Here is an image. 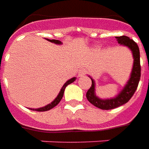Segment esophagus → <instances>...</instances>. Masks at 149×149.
Segmentation results:
<instances>
[{"mask_svg":"<svg viewBox=\"0 0 149 149\" xmlns=\"http://www.w3.org/2000/svg\"><path fill=\"white\" fill-rule=\"evenodd\" d=\"M86 70L85 69H81V70H80L79 71V72H78V75H79V77H84V75L86 74Z\"/></svg>","mask_w":149,"mask_h":149,"instance_id":"34e87169","label":"esophagus"}]
</instances>
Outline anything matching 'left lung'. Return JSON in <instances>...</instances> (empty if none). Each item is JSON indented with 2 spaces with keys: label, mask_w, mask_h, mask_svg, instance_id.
Here are the masks:
<instances>
[{
  "label": "left lung",
  "mask_w": 149,
  "mask_h": 149,
  "mask_svg": "<svg viewBox=\"0 0 149 149\" xmlns=\"http://www.w3.org/2000/svg\"><path fill=\"white\" fill-rule=\"evenodd\" d=\"M117 42L120 45L126 46L131 50L133 56V65L130 77L126 83L124 88L122 89L116 97L109 99H101L96 95L95 93V81L92 77V86L88 90L86 97L88 100L94 106L99 108L100 109L109 110L121 106L128 102L133 96V94L137 88L139 81L141 79V63H140V50L137 44L133 40L130 39L126 36L116 37Z\"/></svg>",
  "instance_id": "left-lung-1"
}]
</instances>
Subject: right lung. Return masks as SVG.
I'll return each instance as SVG.
<instances>
[{
    "label": "right lung",
    "mask_w": 149,
    "mask_h": 149,
    "mask_svg": "<svg viewBox=\"0 0 149 149\" xmlns=\"http://www.w3.org/2000/svg\"><path fill=\"white\" fill-rule=\"evenodd\" d=\"M46 40H49V41H50V42L56 44V45H61L62 44L61 41H60V40H49V39H46ZM76 79H77L76 77H72L71 78L70 80H68V81H66V82H65V84H64V85H63V87L61 88V89L60 93H59V94L57 95V97H56L55 100H53V101H52L51 103L49 104H47V105H45V107H42V108H39V109H31L36 110V111H38V112H45V111H48V110L52 109V108H54L55 106H56V105L60 103V101H61V100L62 99V97H63L64 92H65V88L67 87V85L70 84L71 83H72V82H74Z\"/></svg>",
    "instance_id": "1"
}]
</instances>
